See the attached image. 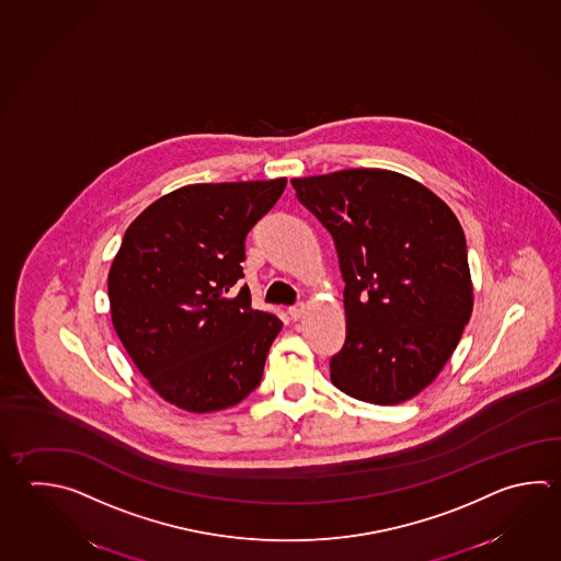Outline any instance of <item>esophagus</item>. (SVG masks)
Wrapping results in <instances>:
<instances>
[{
  "mask_svg": "<svg viewBox=\"0 0 561 561\" xmlns=\"http://www.w3.org/2000/svg\"><path fill=\"white\" fill-rule=\"evenodd\" d=\"M304 313H306V304H296V306L289 307V318L296 319V321L304 318Z\"/></svg>",
  "mask_w": 561,
  "mask_h": 561,
  "instance_id": "esophagus-1",
  "label": "esophagus"
}]
</instances>
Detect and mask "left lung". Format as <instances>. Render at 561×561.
<instances>
[{
	"label": "left lung",
	"instance_id": "1",
	"mask_svg": "<svg viewBox=\"0 0 561 561\" xmlns=\"http://www.w3.org/2000/svg\"><path fill=\"white\" fill-rule=\"evenodd\" d=\"M328 228L345 282L347 337L329 360L353 399H413L455 353L472 313L462 226L416 180L381 169L291 180Z\"/></svg>",
	"mask_w": 561,
	"mask_h": 561
}]
</instances>
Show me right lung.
Segmentation results:
<instances>
[{"instance_id":"right-lung-1","label":"right lung","mask_w":561,"mask_h":561,"mask_svg":"<svg viewBox=\"0 0 561 561\" xmlns=\"http://www.w3.org/2000/svg\"><path fill=\"white\" fill-rule=\"evenodd\" d=\"M286 179L192 184L130 224L108 272L111 318L130 359L164 401L211 413L262 381L282 321L252 307L245 236Z\"/></svg>"}]
</instances>
